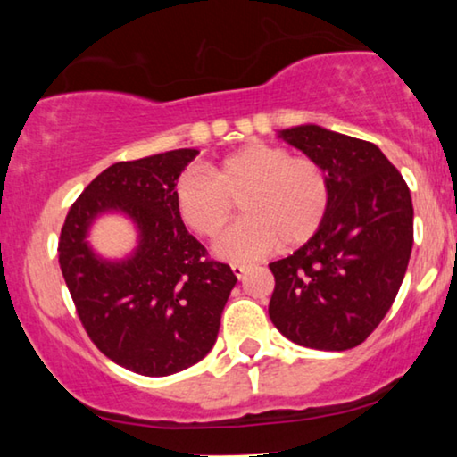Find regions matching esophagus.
<instances>
[{
    "mask_svg": "<svg viewBox=\"0 0 457 457\" xmlns=\"http://www.w3.org/2000/svg\"><path fill=\"white\" fill-rule=\"evenodd\" d=\"M245 272H247V266L245 264H233V274H235L237 278L245 277Z\"/></svg>",
    "mask_w": 457,
    "mask_h": 457,
    "instance_id": "obj_1",
    "label": "esophagus"
}]
</instances>
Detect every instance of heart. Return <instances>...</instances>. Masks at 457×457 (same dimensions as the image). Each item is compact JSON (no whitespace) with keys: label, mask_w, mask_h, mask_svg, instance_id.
Returning a JSON list of instances; mask_svg holds the SVG:
<instances>
[{"label":"heart","mask_w":457,"mask_h":457,"mask_svg":"<svg viewBox=\"0 0 457 457\" xmlns=\"http://www.w3.org/2000/svg\"><path fill=\"white\" fill-rule=\"evenodd\" d=\"M179 218L204 239H216L241 204V218L216 243L218 258L249 262L310 241L328 212V180L310 158L285 147L249 143L212 170L191 166L174 189Z\"/></svg>","instance_id":"1"}]
</instances>
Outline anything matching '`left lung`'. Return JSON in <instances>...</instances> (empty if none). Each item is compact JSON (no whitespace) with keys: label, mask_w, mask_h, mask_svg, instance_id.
Here are the masks:
<instances>
[{"label":"left lung","mask_w":457,"mask_h":457,"mask_svg":"<svg viewBox=\"0 0 457 457\" xmlns=\"http://www.w3.org/2000/svg\"><path fill=\"white\" fill-rule=\"evenodd\" d=\"M277 137L322 168L328 212L308 243L270 264L268 314L297 345L345 352L378 327L402 287L414 243L410 189L374 143L318 124Z\"/></svg>","instance_id":"1"}]
</instances>
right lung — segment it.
<instances>
[{
  "mask_svg": "<svg viewBox=\"0 0 457 457\" xmlns=\"http://www.w3.org/2000/svg\"><path fill=\"white\" fill-rule=\"evenodd\" d=\"M197 149L116 162L87 185L62 227L58 258L87 335L118 366L168 377L197 364L214 347L237 277L179 218L174 189ZM134 224L136 247L104 259L88 233L99 217Z\"/></svg>",
  "mask_w": 457,
  "mask_h": 457,
  "instance_id": "obj_1",
  "label": "right lung"
}]
</instances>
